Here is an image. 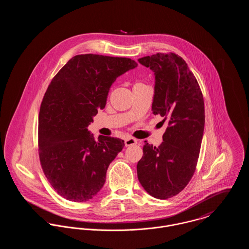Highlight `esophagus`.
<instances>
[{
	"label": "esophagus",
	"instance_id": "esophagus-1",
	"mask_svg": "<svg viewBox=\"0 0 249 249\" xmlns=\"http://www.w3.org/2000/svg\"><path fill=\"white\" fill-rule=\"evenodd\" d=\"M137 142H138V141H137L135 138H131V137H128V138H125V139H124V144H125V146H130V145L136 144Z\"/></svg>",
	"mask_w": 249,
	"mask_h": 249
}]
</instances>
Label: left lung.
Here are the masks:
<instances>
[{"instance_id": "8db88e82", "label": "left lung", "mask_w": 249, "mask_h": 249, "mask_svg": "<svg viewBox=\"0 0 249 249\" xmlns=\"http://www.w3.org/2000/svg\"><path fill=\"white\" fill-rule=\"evenodd\" d=\"M138 61L154 71L152 113L169 126L159 146L144 141L137 176L147 194L167 199L178 195L196 172L205 124L203 95L178 54L158 53Z\"/></svg>"}]
</instances>
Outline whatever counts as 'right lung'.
<instances>
[{
    "instance_id": "obj_1",
    "label": "right lung",
    "mask_w": 249,
    "mask_h": 249,
    "mask_svg": "<svg viewBox=\"0 0 249 249\" xmlns=\"http://www.w3.org/2000/svg\"><path fill=\"white\" fill-rule=\"evenodd\" d=\"M137 65L126 57L78 54L52 79L39 111L38 153L45 177L65 199L87 201L105 185L124 142L109 136L96 142L87 127L116 78Z\"/></svg>"
}]
</instances>
